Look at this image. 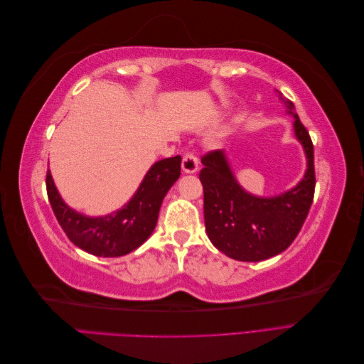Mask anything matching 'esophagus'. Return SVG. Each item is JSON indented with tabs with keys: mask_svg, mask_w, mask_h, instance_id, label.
<instances>
[{
	"mask_svg": "<svg viewBox=\"0 0 364 364\" xmlns=\"http://www.w3.org/2000/svg\"><path fill=\"white\" fill-rule=\"evenodd\" d=\"M197 168H199V159H197L193 153H186L182 159V170L183 173H196Z\"/></svg>",
	"mask_w": 364,
	"mask_h": 364,
	"instance_id": "obj_1",
	"label": "esophagus"
}]
</instances>
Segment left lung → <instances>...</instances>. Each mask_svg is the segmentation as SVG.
I'll list each match as a JSON object with an SVG mask.
<instances>
[{
	"mask_svg": "<svg viewBox=\"0 0 364 364\" xmlns=\"http://www.w3.org/2000/svg\"><path fill=\"white\" fill-rule=\"evenodd\" d=\"M277 92L285 112L293 117V134L306 161L304 178L293 188L274 196L253 194L238 182L226 150L202 158L206 234L220 252L237 261L257 262L284 252L299 234L313 203V142L294 112V105Z\"/></svg>",
	"mask_w": 364,
	"mask_h": 364,
	"instance_id": "8db88e82",
	"label": "left lung"
}]
</instances>
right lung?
Segmentation results:
<instances>
[{
	"label": "right lung",
	"mask_w": 364,
	"mask_h": 364,
	"mask_svg": "<svg viewBox=\"0 0 364 364\" xmlns=\"http://www.w3.org/2000/svg\"><path fill=\"white\" fill-rule=\"evenodd\" d=\"M181 161L178 155L153 164L130 200L111 214L91 217L68 206L50 170L48 200L59 225L77 247L95 257H123L146 243L155 230L164 197L181 176Z\"/></svg>",
	"instance_id": "right-lung-1"
}]
</instances>
